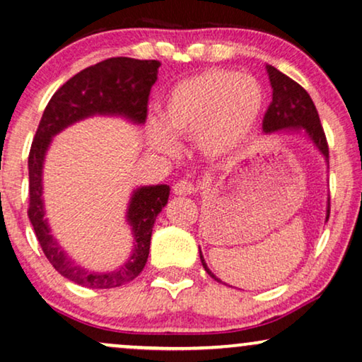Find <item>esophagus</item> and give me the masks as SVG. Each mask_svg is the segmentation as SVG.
<instances>
[{"instance_id": "34e87169", "label": "esophagus", "mask_w": 362, "mask_h": 362, "mask_svg": "<svg viewBox=\"0 0 362 362\" xmlns=\"http://www.w3.org/2000/svg\"><path fill=\"white\" fill-rule=\"evenodd\" d=\"M195 192V185H193L192 182L188 180H179L174 185V193L175 195H192V193Z\"/></svg>"}]
</instances>
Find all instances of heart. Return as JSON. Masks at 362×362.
<instances>
[{
    "mask_svg": "<svg viewBox=\"0 0 362 362\" xmlns=\"http://www.w3.org/2000/svg\"><path fill=\"white\" fill-rule=\"evenodd\" d=\"M266 93L254 77L210 69L180 80L164 100L162 119H147L151 146L162 154L179 151V139L195 137L206 157H226L246 144L261 119Z\"/></svg>",
    "mask_w": 362,
    "mask_h": 362,
    "instance_id": "heart-1",
    "label": "heart"
}]
</instances>
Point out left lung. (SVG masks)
I'll use <instances>...</instances> for the list:
<instances>
[{"mask_svg": "<svg viewBox=\"0 0 362 362\" xmlns=\"http://www.w3.org/2000/svg\"><path fill=\"white\" fill-rule=\"evenodd\" d=\"M269 81L272 86V103L269 105V110L262 121L264 134H272V132H295V134H303L312 142L320 154L323 156L325 162L328 165V144L325 131L320 123L318 111L315 108L312 98L300 86L297 81H293L287 75H284L281 70H277L272 65H266ZM329 218V198L327 203V220ZM202 266L208 272V276L221 282L210 269H208L203 254L200 251Z\"/></svg>", "mask_w": 362, "mask_h": 362, "instance_id": "1", "label": "left lung"}]
</instances>
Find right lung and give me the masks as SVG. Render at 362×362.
Wrapping results in <instances>:
<instances>
[{"label": "right lung", "instance_id": "right-lung-1", "mask_svg": "<svg viewBox=\"0 0 362 362\" xmlns=\"http://www.w3.org/2000/svg\"><path fill=\"white\" fill-rule=\"evenodd\" d=\"M159 60L129 57L106 59L74 75L55 91L45 106L29 152L28 216L40 247L55 271L88 288H113L139 276L147 262L152 228L169 200V185H144L132 190L126 221L132 231V252L123 266L110 272H95L80 266L50 233L42 198V169L52 137L65 128L91 116H121L134 124H144L147 101L157 80Z\"/></svg>", "mask_w": 362, "mask_h": 362}]
</instances>
